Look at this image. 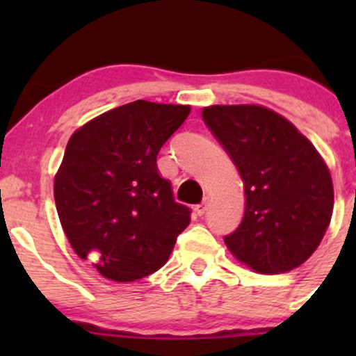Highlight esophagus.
<instances>
[{
	"mask_svg": "<svg viewBox=\"0 0 356 356\" xmlns=\"http://www.w3.org/2000/svg\"><path fill=\"white\" fill-rule=\"evenodd\" d=\"M195 211H196V215H200V217H203V215L208 211V201H203V203H200L198 207L195 208Z\"/></svg>",
	"mask_w": 356,
	"mask_h": 356,
	"instance_id": "34e87169",
	"label": "esophagus"
}]
</instances>
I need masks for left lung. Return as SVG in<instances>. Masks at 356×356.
I'll use <instances>...</instances> for the list:
<instances>
[{
  "mask_svg": "<svg viewBox=\"0 0 356 356\" xmlns=\"http://www.w3.org/2000/svg\"><path fill=\"white\" fill-rule=\"evenodd\" d=\"M201 117L245 184V217L225 245L260 274L300 267L331 222L334 189L325 161L289 120L265 106L213 105Z\"/></svg>",
  "mask_w": 356,
  "mask_h": 356,
  "instance_id": "obj_1",
  "label": "left lung"
}]
</instances>
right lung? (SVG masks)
Wrapping results in <instances>:
<instances>
[{
	"label": "right lung",
	"mask_w": 356,
	"mask_h": 356,
	"mask_svg": "<svg viewBox=\"0 0 356 356\" xmlns=\"http://www.w3.org/2000/svg\"><path fill=\"white\" fill-rule=\"evenodd\" d=\"M191 108L145 99L113 108L72 134L55 175L65 236L82 260L115 282L167 264L191 210L174 200L156 155Z\"/></svg>",
	"instance_id": "add662e5"
}]
</instances>
